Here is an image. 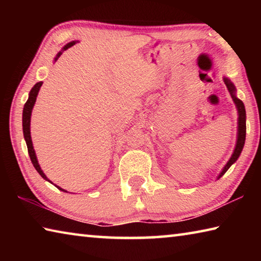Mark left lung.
Instances as JSON below:
<instances>
[{"label":"left lung","mask_w":261,"mask_h":261,"mask_svg":"<svg viewBox=\"0 0 261 261\" xmlns=\"http://www.w3.org/2000/svg\"><path fill=\"white\" fill-rule=\"evenodd\" d=\"M223 82H224V84H226L229 93H230V95H231L232 101L236 105V108H237V112H238V129H237V140H236L235 149H233L232 155H231L230 159H229L227 165L224 166L222 171H221V173L219 174L218 179L220 177H222V176L226 174V171L231 167L232 163H235L237 161V159L240 158L241 153H242V149H243V147H244L245 136H246V113H245L244 103H243L242 101L236 96V88H235V85H233V84L230 82V79L224 77Z\"/></svg>","instance_id":"obj_1"}]
</instances>
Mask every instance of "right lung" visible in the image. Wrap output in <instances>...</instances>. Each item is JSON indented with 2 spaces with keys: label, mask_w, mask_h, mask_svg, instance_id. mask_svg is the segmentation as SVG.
Masks as SVG:
<instances>
[{
  "label": "right lung",
  "mask_w": 261,
  "mask_h": 261,
  "mask_svg": "<svg viewBox=\"0 0 261 261\" xmlns=\"http://www.w3.org/2000/svg\"><path fill=\"white\" fill-rule=\"evenodd\" d=\"M74 43H76V41H72V42H69L68 45H65L63 47V49H62V51L63 50H67L68 48H70L71 46H73ZM62 51H60L59 54L56 55L55 57V61H57V59L62 55ZM42 85V82H39L35 84V85L32 87V90L30 91V94H29V99L28 101H26V103L24 105V109H23V134H24V138H25V141H26V145H28V151H29V155L31 158V161H32L33 166L35 169H37V171L39 174H40L41 177L43 179L48 180V182L54 184L53 182H50L49 179L47 178V176L43 174V171L41 170L40 168V165H39L38 162V159H37V155H35V152H34V148H33V144H32V139H31V130H30V125H31V115H32V109H33V106L35 103V100H37V96H38V93L39 91H40V87ZM55 185V184H54ZM55 187L61 190V191L63 192H68L65 191V190H63L60 187H57V185H55Z\"/></svg>",
  "instance_id": "obj_1"
}]
</instances>
